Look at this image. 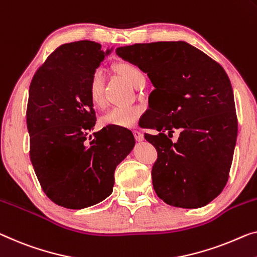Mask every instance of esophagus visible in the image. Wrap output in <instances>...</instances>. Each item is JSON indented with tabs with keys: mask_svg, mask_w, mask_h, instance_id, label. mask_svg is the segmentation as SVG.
<instances>
[{
	"mask_svg": "<svg viewBox=\"0 0 257 257\" xmlns=\"http://www.w3.org/2000/svg\"><path fill=\"white\" fill-rule=\"evenodd\" d=\"M133 134H134V137H135L136 141L141 142L144 140V135L141 132H139V130H133Z\"/></svg>",
	"mask_w": 257,
	"mask_h": 257,
	"instance_id": "34e87169",
	"label": "esophagus"
}]
</instances>
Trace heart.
Returning <instances> with one entry per match:
<instances>
[{
	"mask_svg": "<svg viewBox=\"0 0 257 257\" xmlns=\"http://www.w3.org/2000/svg\"><path fill=\"white\" fill-rule=\"evenodd\" d=\"M117 71L135 87L144 82V74L136 64L130 62H121L117 64ZM87 92L91 101L94 105H101L104 102V70L102 68H95L87 82ZM143 113L141 105L114 106L101 115V125H116V127H134Z\"/></svg>",
	"mask_w": 257,
	"mask_h": 257,
	"instance_id": "b5f03b06",
	"label": "heart"
}]
</instances>
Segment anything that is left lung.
Masks as SVG:
<instances>
[{
    "label": "left lung",
    "mask_w": 257,
    "mask_h": 257,
    "mask_svg": "<svg viewBox=\"0 0 257 257\" xmlns=\"http://www.w3.org/2000/svg\"><path fill=\"white\" fill-rule=\"evenodd\" d=\"M115 53L147 72L155 86L143 128L159 132L144 135L158 152L151 172L156 194L179 208L206 205L226 186L238 136L224 68L185 41L135 44ZM174 128L180 129L177 144L168 139Z\"/></svg>",
    "instance_id": "1"
}]
</instances>
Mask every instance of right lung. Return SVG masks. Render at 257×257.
Wrapping results in <instances>:
<instances>
[{
  "mask_svg": "<svg viewBox=\"0 0 257 257\" xmlns=\"http://www.w3.org/2000/svg\"><path fill=\"white\" fill-rule=\"evenodd\" d=\"M105 55L94 41L61 45L30 84L31 163L47 197L67 209L105 200L112 193L116 166L135 144L133 133L120 127L102 128L86 142L87 130L95 124L87 82Z\"/></svg>",
  "mask_w": 257,
  "mask_h": 257,
  "instance_id": "right-lung-1",
  "label": "right lung"
}]
</instances>
